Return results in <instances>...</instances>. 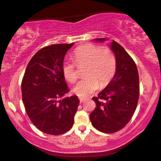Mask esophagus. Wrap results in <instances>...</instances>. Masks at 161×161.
I'll use <instances>...</instances> for the list:
<instances>
[{"label": "esophagus", "mask_w": 161, "mask_h": 161, "mask_svg": "<svg viewBox=\"0 0 161 161\" xmlns=\"http://www.w3.org/2000/svg\"><path fill=\"white\" fill-rule=\"evenodd\" d=\"M79 101H80L81 103H82V102H85V101H86V99H85V98L83 97H79Z\"/></svg>", "instance_id": "1"}]
</instances>
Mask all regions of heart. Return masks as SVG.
Wrapping results in <instances>:
<instances>
[{
    "mask_svg": "<svg viewBox=\"0 0 161 161\" xmlns=\"http://www.w3.org/2000/svg\"><path fill=\"white\" fill-rule=\"evenodd\" d=\"M73 59L62 64V74L68 82H75L77 79L76 65L86 66L84 75L73 88V93L81 97H86L98 90L100 85L104 87L111 82L116 72L117 60L110 48H102L93 44H86L75 49Z\"/></svg>",
    "mask_w": 161,
    "mask_h": 161,
    "instance_id": "obj_1",
    "label": "heart"
}]
</instances>
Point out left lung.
Masks as SVG:
<instances>
[{
    "label": "left lung",
    "instance_id": "1",
    "mask_svg": "<svg viewBox=\"0 0 161 161\" xmlns=\"http://www.w3.org/2000/svg\"><path fill=\"white\" fill-rule=\"evenodd\" d=\"M95 40L104 42L106 38ZM110 47L116 57V72L97 97L92 98L96 108L90 115L92 125L108 134L115 133L128 124L139 97V76L135 61L116 42L112 40Z\"/></svg>",
    "mask_w": 161,
    "mask_h": 161
}]
</instances>
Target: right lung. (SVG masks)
Segmentation results:
<instances>
[{"instance_id": "1", "label": "right lung", "mask_w": 161, "mask_h": 161, "mask_svg": "<svg viewBox=\"0 0 161 161\" xmlns=\"http://www.w3.org/2000/svg\"><path fill=\"white\" fill-rule=\"evenodd\" d=\"M73 45H52L37 51L22 80L26 113L34 125L48 135H62L74 124L79 100L76 95L65 97L69 90L62 74L65 54Z\"/></svg>"}]
</instances>
